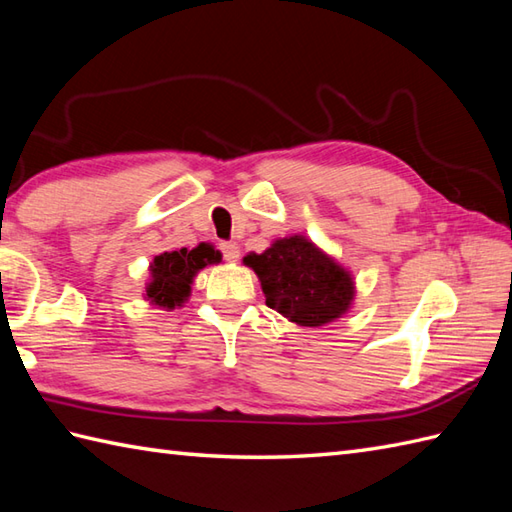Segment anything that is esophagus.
Segmentation results:
<instances>
[{"label": "esophagus", "mask_w": 512, "mask_h": 512, "mask_svg": "<svg viewBox=\"0 0 512 512\" xmlns=\"http://www.w3.org/2000/svg\"><path fill=\"white\" fill-rule=\"evenodd\" d=\"M220 250H222L226 262H237L239 259V246L235 242H222Z\"/></svg>", "instance_id": "1"}]
</instances>
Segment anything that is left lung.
<instances>
[{
  "label": "left lung",
  "instance_id": "obj_1",
  "mask_svg": "<svg viewBox=\"0 0 512 512\" xmlns=\"http://www.w3.org/2000/svg\"><path fill=\"white\" fill-rule=\"evenodd\" d=\"M244 264L262 281L266 306L297 325L319 328L352 306V275L303 235L277 239L262 255H246Z\"/></svg>",
  "mask_w": 512,
  "mask_h": 512
}]
</instances>
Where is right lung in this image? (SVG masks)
<instances>
[{
	"mask_svg": "<svg viewBox=\"0 0 512 512\" xmlns=\"http://www.w3.org/2000/svg\"><path fill=\"white\" fill-rule=\"evenodd\" d=\"M222 255L211 244H198L195 248H180L171 253L156 255L151 262V281L147 284V301L154 306L173 310L182 306L191 295L193 277L209 264H220Z\"/></svg>",
	"mask_w": 512,
	"mask_h": 512,
	"instance_id": "1",
	"label": "right lung"
}]
</instances>
